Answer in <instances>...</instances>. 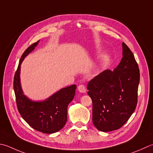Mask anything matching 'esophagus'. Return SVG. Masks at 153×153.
<instances>
[{"mask_svg":"<svg viewBox=\"0 0 153 153\" xmlns=\"http://www.w3.org/2000/svg\"><path fill=\"white\" fill-rule=\"evenodd\" d=\"M77 89H78V91L80 93H85V91H86L85 87L83 85H79L78 86V88H77Z\"/></svg>","mask_w":153,"mask_h":153,"instance_id":"obj_1","label":"esophagus"}]
</instances>
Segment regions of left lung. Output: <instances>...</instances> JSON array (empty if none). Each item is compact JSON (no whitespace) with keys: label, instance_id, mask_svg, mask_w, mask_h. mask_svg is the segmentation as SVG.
I'll return each mask as SVG.
<instances>
[{"label":"left lung","instance_id":"1","mask_svg":"<svg viewBox=\"0 0 153 153\" xmlns=\"http://www.w3.org/2000/svg\"><path fill=\"white\" fill-rule=\"evenodd\" d=\"M123 58L114 70H106L88 84L93 123L103 132L121 128L135 110L140 71L133 53L122 43Z\"/></svg>","mask_w":153,"mask_h":153}]
</instances>
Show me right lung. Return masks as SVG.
Wrapping results in <instances>:
<instances>
[{"instance_id":"right-lung-1","label":"right lung","mask_w":153,"mask_h":153,"mask_svg":"<svg viewBox=\"0 0 153 153\" xmlns=\"http://www.w3.org/2000/svg\"><path fill=\"white\" fill-rule=\"evenodd\" d=\"M38 42L39 40L30 46L21 56L14 77V90L18 110L25 121L35 130L52 134L62 129L66 123L68 106L73 100L77 86L74 84L62 88L44 101H32L24 95L20 84V65Z\"/></svg>"}]
</instances>
